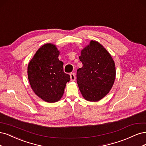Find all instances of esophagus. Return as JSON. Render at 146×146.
<instances>
[{
	"mask_svg": "<svg viewBox=\"0 0 146 146\" xmlns=\"http://www.w3.org/2000/svg\"><path fill=\"white\" fill-rule=\"evenodd\" d=\"M70 79H71L72 81H74L76 79V76H75V74L74 73H72L70 74Z\"/></svg>",
	"mask_w": 146,
	"mask_h": 146,
	"instance_id": "obj_1",
	"label": "esophagus"
}]
</instances>
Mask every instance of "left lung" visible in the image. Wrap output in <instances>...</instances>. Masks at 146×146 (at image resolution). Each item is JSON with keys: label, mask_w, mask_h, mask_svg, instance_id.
Wrapping results in <instances>:
<instances>
[{"label": "left lung", "mask_w": 146, "mask_h": 146, "mask_svg": "<svg viewBox=\"0 0 146 146\" xmlns=\"http://www.w3.org/2000/svg\"><path fill=\"white\" fill-rule=\"evenodd\" d=\"M82 67L77 70V83L82 96L96 102L106 96L113 85L115 64L107 50L98 42L91 40L79 57Z\"/></svg>", "instance_id": "8db88e82"}]
</instances>
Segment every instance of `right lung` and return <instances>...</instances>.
Segmentation results:
<instances>
[{"label":"right lung","instance_id":"add662e5","mask_svg":"<svg viewBox=\"0 0 146 146\" xmlns=\"http://www.w3.org/2000/svg\"><path fill=\"white\" fill-rule=\"evenodd\" d=\"M56 45L46 44L36 51L28 65V78L32 90L42 100L55 102L62 98L70 75L65 73Z\"/></svg>","mask_w":146,"mask_h":146}]
</instances>
